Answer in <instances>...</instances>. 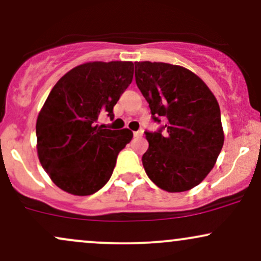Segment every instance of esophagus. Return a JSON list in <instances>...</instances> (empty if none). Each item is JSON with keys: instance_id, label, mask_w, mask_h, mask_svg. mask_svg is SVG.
Wrapping results in <instances>:
<instances>
[{"instance_id": "obj_1", "label": "esophagus", "mask_w": 261, "mask_h": 261, "mask_svg": "<svg viewBox=\"0 0 261 261\" xmlns=\"http://www.w3.org/2000/svg\"><path fill=\"white\" fill-rule=\"evenodd\" d=\"M133 134H134V137H136V138H140L143 136V130H137V132H134Z\"/></svg>"}]
</instances>
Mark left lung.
<instances>
[{
    "label": "left lung",
    "mask_w": 261,
    "mask_h": 261,
    "mask_svg": "<svg viewBox=\"0 0 261 261\" xmlns=\"http://www.w3.org/2000/svg\"><path fill=\"white\" fill-rule=\"evenodd\" d=\"M136 83L152 119H166L161 129L145 132L144 170L166 192L194 188L215 166L225 140L215 95L192 70L164 62H136Z\"/></svg>",
    "instance_id": "8db88e82"
}]
</instances>
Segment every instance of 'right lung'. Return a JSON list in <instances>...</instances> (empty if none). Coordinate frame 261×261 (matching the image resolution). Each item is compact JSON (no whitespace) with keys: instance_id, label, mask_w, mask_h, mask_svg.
Instances as JSON below:
<instances>
[{"instance_id":"right-lung-1","label":"right lung","mask_w":261,"mask_h":261,"mask_svg":"<svg viewBox=\"0 0 261 261\" xmlns=\"http://www.w3.org/2000/svg\"><path fill=\"white\" fill-rule=\"evenodd\" d=\"M129 61L87 62L67 72L48 94L36 119L40 164L52 182L73 195H90L109 182L118 152L133 133L97 125L132 83Z\"/></svg>"}]
</instances>
